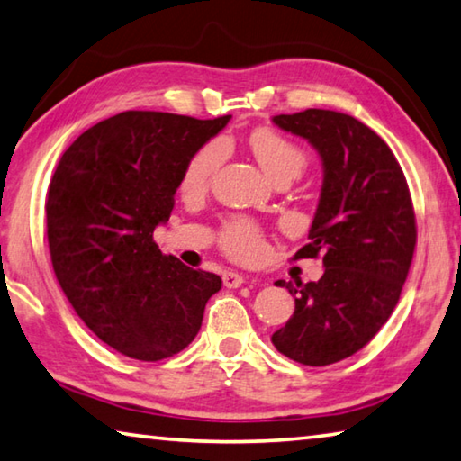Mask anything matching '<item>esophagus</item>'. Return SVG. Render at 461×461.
Returning <instances> with one entry per match:
<instances>
[{"mask_svg":"<svg viewBox=\"0 0 461 461\" xmlns=\"http://www.w3.org/2000/svg\"><path fill=\"white\" fill-rule=\"evenodd\" d=\"M244 283H246V278L238 275V272H225L223 275V286H228V288H238Z\"/></svg>","mask_w":461,"mask_h":461,"instance_id":"1","label":"esophagus"}]
</instances>
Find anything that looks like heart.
<instances>
[{"label": "heart", "instance_id": "obj_1", "mask_svg": "<svg viewBox=\"0 0 461 461\" xmlns=\"http://www.w3.org/2000/svg\"><path fill=\"white\" fill-rule=\"evenodd\" d=\"M249 148L256 158L275 183H291L301 176L307 167V152L291 138L278 134L276 130L260 128L249 136ZM225 158L223 140H209L186 162L183 173V189L194 193L203 191L212 181L215 170ZM221 246L231 258L252 262L264 252L262 231L248 220H233L225 223L221 231Z\"/></svg>", "mask_w": 461, "mask_h": 461}]
</instances>
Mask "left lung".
Instances as JSON below:
<instances>
[{
    "label": "left lung",
    "instance_id": "1",
    "mask_svg": "<svg viewBox=\"0 0 461 461\" xmlns=\"http://www.w3.org/2000/svg\"><path fill=\"white\" fill-rule=\"evenodd\" d=\"M272 122L321 156L311 241L293 260L321 256L325 267L317 283L278 280L294 313L272 343L299 364H335L360 352L399 303L417 244L409 185L384 140L352 115L305 109Z\"/></svg>",
    "mask_w": 461,
    "mask_h": 461
}]
</instances>
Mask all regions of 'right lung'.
<instances>
[{
	"mask_svg": "<svg viewBox=\"0 0 461 461\" xmlns=\"http://www.w3.org/2000/svg\"><path fill=\"white\" fill-rule=\"evenodd\" d=\"M228 122L122 112L60 156L46 194L54 275L83 323L123 356L181 352L221 288L213 272L162 254L152 233L168 221L186 162Z\"/></svg>",
	"mask_w": 461,
	"mask_h": 461,
	"instance_id": "obj_1",
	"label": "right lung"
}]
</instances>
